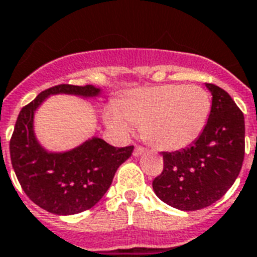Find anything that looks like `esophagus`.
<instances>
[{"label": "esophagus", "instance_id": "1", "mask_svg": "<svg viewBox=\"0 0 257 257\" xmlns=\"http://www.w3.org/2000/svg\"><path fill=\"white\" fill-rule=\"evenodd\" d=\"M144 152H145V148L137 145V147L135 148V150H133V156H135V157H139V156H141Z\"/></svg>", "mask_w": 257, "mask_h": 257}]
</instances>
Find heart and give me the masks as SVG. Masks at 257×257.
I'll return each mask as SVG.
<instances>
[{"instance_id":"heart-1","label":"heart","mask_w":257,"mask_h":257,"mask_svg":"<svg viewBox=\"0 0 257 257\" xmlns=\"http://www.w3.org/2000/svg\"><path fill=\"white\" fill-rule=\"evenodd\" d=\"M211 100L198 85L165 84L133 89L109 107L105 122L120 136L141 125L143 137L162 150H178L198 139L210 116Z\"/></svg>"}]
</instances>
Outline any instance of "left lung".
I'll use <instances>...</instances> for the list:
<instances>
[{
    "label": "left lung",
    "mask_w": 257,
    "mask_h": 257,
    "mask_svg": "<svg viewBox=\"0 0 257 257\" xmlns=\"http://www.w3.org/2000/svg\"><path fill=\"white\" fill-rule=\"evenodd\" d=\"M206 87L212 95L206 126L189 148L162 152L164 170L153 181L156 195L182 211L201 210L220 199L244 160L243 112L224 89L210 83Z\"/></svg>",
    "instance_id": "left-lung-1"
}]
</instances>
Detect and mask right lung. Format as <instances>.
Masks as SVG:
<instances>
[{
	"instance_id": "right-lung-1",
	"label": "right lung",
	"mask_w": 257,
	"mask_h": 257,
	"mask_svg": "<svg viewBox=\"0 0 257 257\" xmlns=\"http://www.w3.org/2000/svg\"><path fill=\"white\" fill-rule=\"evenodd\" d=\"M95 97L100 88L59 84L39 93L21 109L10 140V158L21 186L35 204L56 215H74L93 207L104 197L118 166L133 147L114 148L99 137L67 152H49L34 133V113L50 95Z\"/></svg>"
}]
</instances>
